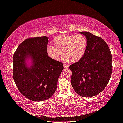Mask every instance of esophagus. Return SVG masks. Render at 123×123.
Listing matches in <instances>:
<instances>
[{
	"instance_id": "obj_1",
	"label": "esophagus",
	"mask_w": 123,
	"mask_h": 123,
	"mask_svg": "<svg viewBox=\"0 0 123 123\" xmlns=\"http://www.w3.org/2000/svg\"><path fill=\"white\" fill-rule=\"evenodd\" d=\"M63 66H64V68H67L68 67H69V65H67V64H64V65H63Z\"/></svg>"
}]
</instances>
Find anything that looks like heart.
<instances>
[{"instance_id": "1", "label": "heart", "mask_w": 123, "mask_h": 123, "mask_svg": "<svg viewBox=\"0 0 123 123\" xmlns=\"http://www.w3.org/2000/svg\"><path fill=\"white\" fill-rule=\"evenodd\" d=\"M87 46V38L83 34L59 35L53 39V46H47L46 54L51 59L57 61L63 53L65 61L75 62L83 57Z\"/></svg>"}]
</instances>
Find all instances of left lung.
<instances>
[{
  "label": "left lung",
  "mask_w": 123,
  "mask_h": 123,
  "mask_svg": "<svg viewBox=\"0 0 123 123\" xmlns=\"http://www.w3.org/2000/svg\"><path fill=\"white\" fill-rule=\"evenodd\" d=\"M88 46L79 61L69 67L71 83L77 93L83 97L95 96L108 83L112 71V54L105 41L88 32H81Z\"/></svg>",
  "instance_id": "obj_1"
}]
</instances>
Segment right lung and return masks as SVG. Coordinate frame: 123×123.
<instances>
[{
	"instance_id": "1",
	"label": "right lung",
	"mask_w": 123,
	"mask_h": 123,
	"mask_svg": "<svg viewBox=\"0 0 123 123\" xmlns=\"http://www.w3.org/2000/svg\"><path fill=\"white\" fill-rule=\"evenodd\" d=\"M46 36L29 38L18 47L13 56V75L15 83L26 98L42 101L50 98L57 88V81L62 70V63L48 56ZM30 56L33 63L26 66L25 58Z\"/></svg>"
}]
</instances>
